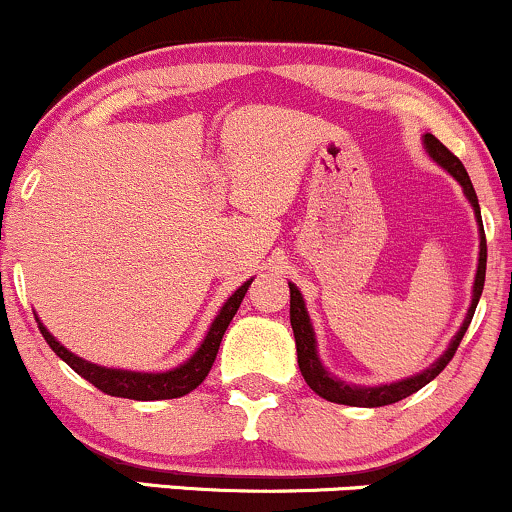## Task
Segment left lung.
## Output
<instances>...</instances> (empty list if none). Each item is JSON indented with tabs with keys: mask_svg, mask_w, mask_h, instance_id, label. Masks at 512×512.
<instances>
[{
	"mask_svg": "<svg viewBox=\"0 0 512 512\" xmlns=\"http://www.w3.org/2000/svg\"><path fill=\"white\" fill-rule=\"evenodd\" d=\"M426 142V149L430 157L438 162L442 169L450 171L452 176L459 181V186L464 188V195L472 203L476 220H479V229H481V251H479V268H476V280H474V295H472V307H469L467 319H464L462 329L457 331V336L452 338L450 348L445 350V355L438 360L435 365H430L428 370H423L421 375L406 377V380L394 382V384H382V387H353V384H346L336 377H331V372L324 370L321 360L317 358V341H314V331L312 324H309L307 309H304V300L295 285L290 283V324H292V333H295V343H297V363H300V372L304 377V382L309 384L312 392H317L321 399L333 401V404H346V406H363V409H375V406H387V404H396V401L406 399L413 392H418L421 387H426L430 380L440 375L445 370L447 363L452 360V355L457 353V346L462 343L464 333H467L469 324H472V317L476 312V304H479L481 290H484V280H486V234H484V225H481V210H479V200H476V191L469 181L467 169L464 164L459 162L455 154L450 152L435 135H426L423 137Z\"/></svg>",
	"mask_w": 512,
	"mask_h": 512,
	"instance_id": "left-lung-1",
	"label": "left lung"
}]
</instances>
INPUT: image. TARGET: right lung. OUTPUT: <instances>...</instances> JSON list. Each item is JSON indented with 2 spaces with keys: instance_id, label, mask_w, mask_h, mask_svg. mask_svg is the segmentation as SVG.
I'll return each instance as SVG.
<instances>
[{
  "instance_id": "obj_1",
  "label": "right lung",
  "mask_w": 512,
  "mask_h": 512,
  "mask_svg": "<svg viewBox=\"0 0 512 512\" xmlns=\"http://www.w3.org/2000/svg\"><path fill=\"white\" fill-rule=\"evenodd\" d=\"M249 285L251 280H246V283L225 302V307L220 309V314H217L215 321H212L208 336H205V341L200 343V348L195 350L191 360H186V363L176 367V370L157 372V375H152V372H128V370H113V367L91 365L86 363V360L77 358L74 353H70L65 346H60L40 321H38V329L43 333L45 343L55 350V355H60V358L65 360L77 375H82L86 382L94 384V387L101 389L103 394L120 396V399H135V401L179 399V396L193 392V389L208 377L210 367L217 358V350H220L222 336H225L229 321H232L234 314H237L239 304L244 300Z\"/></svg>"
}]
</instances>
